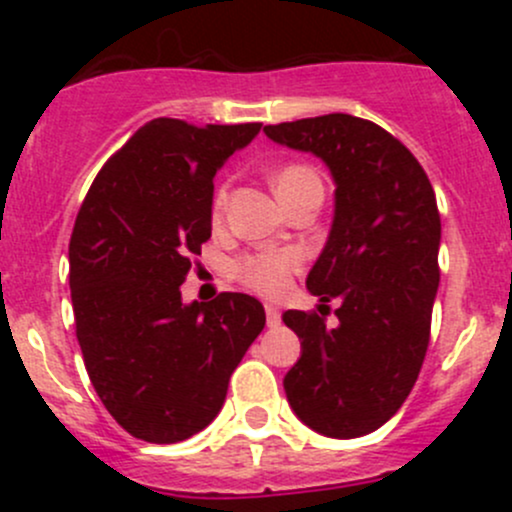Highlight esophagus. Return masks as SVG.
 Here are the masks:
<instances>
[{
  "mask_svg": "<svg viewBox=\"0 0 512 512\" xmlns=\"http://www.w3.org/2000/svg\"><path fill=\"white\" fill-rule=\"evenodd\" d=\"M265 312H267V327H277V324L282 322V312L277 307H272V304H267Z\"/></svg>",
  "mask_w": 512,
  "mask_h": 512,
  "instance_id": "obj_1",
  "label": "esophagus"
}]
</instances>
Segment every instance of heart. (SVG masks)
Wrapping results in <instances>:
<instances>
[{
  "instance_id": "b5f03b06",
  "label": "heart",
  "mask_w": 512,
  "mask_h": 512,
  "mask_svg": "<svg viewBox=\"0 0 512 512\" xmlns=\"http://www.w3.org/2000/svg\"><path fill=\"white\" fill-rule=\"evenodd\" d=\"M272 185H275L277 195L285 203L294 193L309 185H322L319 173L312 165L304 163H285L282 168L275 170L272 175ZM227 203V185H220L213 195V218H223V210ZM304 267V252L302 250H270V252H255V255H245L237 260L235 275L245 287L255 289V292L265 294V297H280L287 292L289 282Z\"/></svg>"
}]
</instances>
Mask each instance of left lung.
<instances>
[{"instance_id": "obj_1", "label": "left lung", "mask_w": 512, "mask_h": 512, "mask_svg": "<svg viewBox=\"0 0 512 512\" xmlns=\"http://www.w3.org/2000/svg\"><path fill=\"white\" fill-rule=\"evenodd\" d=\"M265 133L312 151L337 183L332 232L307 287L322 302L342 299L339 324L314 309L285 312L302 339L287 401L322 436H366L401 409L426 359L441 280L436 193L414 153L366 118L329 113Z\"/></svg>"}]
</instances>
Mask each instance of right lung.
<instances>
[{
  "label": "right lung",
  "instance_id": "1",
  "mask_svg": "<svg viewBox=\"0 0 512 512\" xmlns=\"http://www.w3.org/2000/svg\"><path fill=\"white\" fill-rule=\"evenodd\" d=\"M260 126L156 118L103 163L76 215V339L98 399L141 441L178 443L203 431L265 329V307L250 294L180 299L213 230L215 170Z\"/></svg>",
  "mask_w": 512,
  "mask_h": 512
}]
</instances>
